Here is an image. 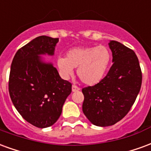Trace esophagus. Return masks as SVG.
<instances>
[{
  "mask_svg": "<svg viewBox=\"0 0 151 151\" xmlns=\"http://www.w3.org/2000/svg\"><path fill=\"white\" fill-rule=\"evenodd\" d=\"M80 89H79L78 86H77L76 85H73L72 86V91L73 92H75V91H79Z\"/></svg>",
  "mask_w": 151,
  "mask_h": 151,
  "instance_id": "1",
  "label": "esophagus"
}]
</instances>
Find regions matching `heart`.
Returning <instances> with one entry per match:
<instances>
[{"label": "heart", "mask_w": 151, "mask_h": 151, "mask_svg": "<svg viewBox=\"0 0 151 151\" xmlns=\"http://www.w3.org/2000/svg\"><path fill=\"white\" fill-rule=\"evenodd\" d=\"M111 58V52L104 45L75 47L67 52L66 58L60 57L57 65L65 77L78 69V77L84 84L95 86L104 78Z\"/></svg>", "instance_id": "b5f03b06"}]
</instances>
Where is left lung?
<instances>
[{
	"instance_id": "obj_1",
	"label": "left lung",
	"mask_w": 151,
	"mask_h": 151,
	"mask_svg": "<svg viewBox=\"0 0 151 151\" xmlns=\"http://www.w3.org/2000/svg\"><path fill=\"white\" fill-rule=\"evenodd\" d=\"M113 64L98 84L82 89V111L97 126H110L130 111L140 91L142 73L133 50L112 40L109 43Z\"/></svg>"
}]
</instances>
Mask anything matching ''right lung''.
Wrapping results in <instances>:
<instances>
[{
  "instance_id": "obj_1",
  "label": "right lung",
  "mask_w": 151,
  "mask_h": 151,
  "mask_svg": "<svg viewBox=\"0 0 151 151\" xmlns=\"http://www.w3.org/2000/svg\"><path fill=\"white\" fill-rule=\"evenodd\" d=\"M58 38L39 36L18 50L9 78V92L22 118L38 128L56 123L72 84L60 77L55 67L39 55L54 54Z\"/></svg>"
}]
</instances>
